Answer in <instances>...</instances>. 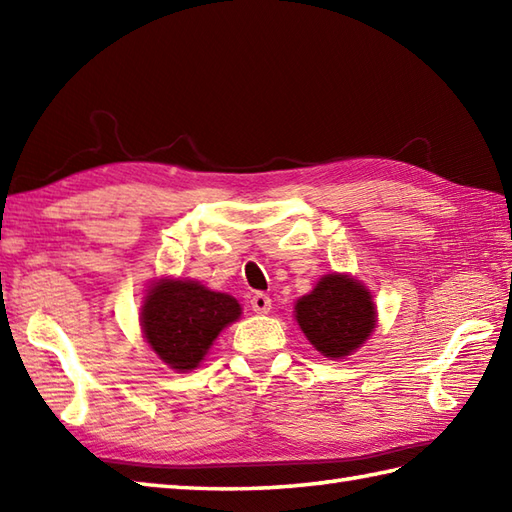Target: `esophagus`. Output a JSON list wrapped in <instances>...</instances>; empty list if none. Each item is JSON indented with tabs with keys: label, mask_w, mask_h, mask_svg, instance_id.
<instances>
[{
	"label": "esophagus",
	"mask_w": 512,
	"mask_h": 512,
	"mask_svg": "<svg viewBox=\"0 0 512 512\" xmlns=\"http://www.w3.org/2000/svg\"><path fill=\"white\" fill-rule=\"evenodd\" d=\"M250 308L257 314H268L270 308H273V301H270V297L264 295V292H255V295L250 297Z\"/></svg>",
	"instance_id": "obj_1"
}]
</instances>
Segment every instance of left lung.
<instances>
[{
	"label": "left lung",
	"mask_w": 512,
	"mask_h": 512,
	"mask_svg": "<svg viewBox=\"0 0 512 512\" xmlns=\"http://www.w3.org/2000/svg\"><path fill=\"white\" fill-rule=\"evenodd\" d=\"M297 323L317 350L343 358L374 330L376 312L369 292L347 275H325L295 306Z\"/></svg>",
	"instance_id": "obj_1"
}]
</instances>
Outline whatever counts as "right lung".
Masks as SVG:
<instances>
[{"label": "right lung", "mask_w": 512, "mask_h": 512, "mask_svg": "<svg viewBox=\"0 0 512 512\" xmlns=\"http://www.w3.org/2000/svg\"><path fill=\"white\" fill-rule=\"evenodd\" d=\"M242 308L224 292H213L198 281H160L149 290L143 306V332L162 361L187 372L198 367L228 323Z\"/></svg>", "instance_id": "add662e5"}]
</instances>
